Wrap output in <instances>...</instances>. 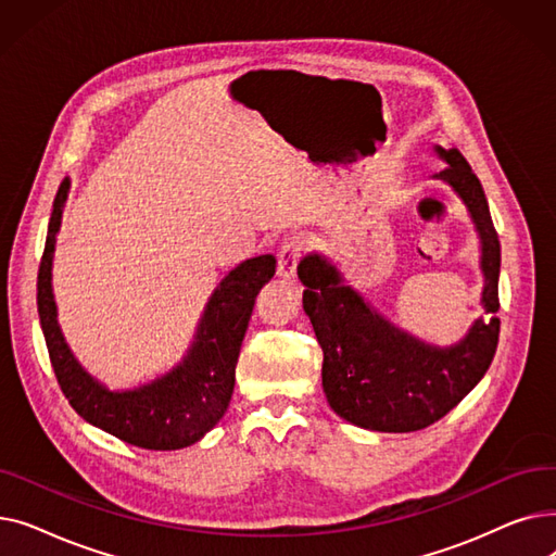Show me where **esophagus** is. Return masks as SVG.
Returning <instances> with one entry per match:
<instances>
[{
    "instance_id": "1",
    "label": "esophagus",
    "mask_w": 556,
    "mask_h": 556,
    "mask_svg": "<svg viewBox=\"0 0 556 556\" xmlns=\"http://www.w3.org/2000/svg\"><path fill=\"white\" fill-rule=\"evenodd\" d=\"M304 252V243L300 237L288 239L277 256V273L283 279H295L298 277V266H300V258Z\"/></svg>"
}]
</instances>
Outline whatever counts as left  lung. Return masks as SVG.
<instances>
[{"label":"left lung","instance_id":"left-lung-1","mask_svg":"<svg viewBox=\"0 0 556 556\" xmlns=\"http://www.w3.org/2000/svg\"><path fill=\"white\" fill-rule=\"evenodd\" d=\"M448 166L434 175L466 202L482 239V304L491 317L478 319L459 344L428 346L394 329L363 298L344 286L331 263L308 254L298 275L304 311L323 346V386L333 410L361 428L415 432L448 415L486 374L501 336V241L478 175L457 151L437 149Z\"/></svg>","mask_w":556,"mask_h":556}]
</instances>
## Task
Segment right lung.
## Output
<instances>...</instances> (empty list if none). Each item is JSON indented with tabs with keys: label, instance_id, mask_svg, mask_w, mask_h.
<instances>
[{
	"label": "right lung",
	"instance_id": "add662e5",
	"mask_svg": "<svg viewBox=\"0 0 556 556\" xmlns=\"http://www.w3.org/2000/svg\"><path fill=\"white\" fill-rule=\"evenodd\" d=\"M70 182L58 187L38 270V313L49 361L65 399L92 426L139 448L175 451L195 444L225 415L241 344L258 290L275 275V256L261 254L233 268L204 311L185 363L151 386L110 392L87 374L67 349L55 319L51 258Z\"/></svg>",
	"mask_w": 556,
	"mask_h": 556
}]
</instances>
